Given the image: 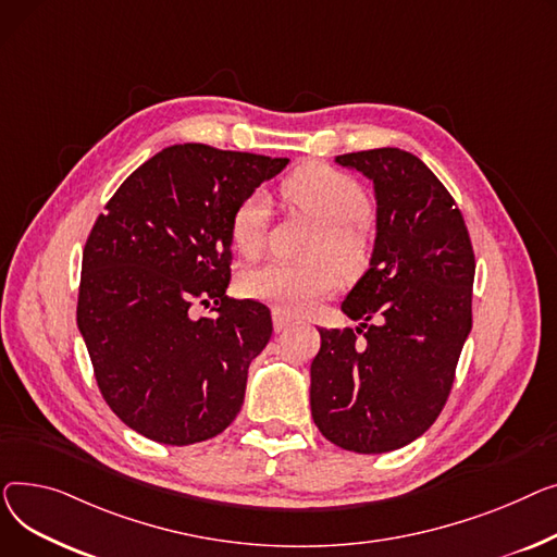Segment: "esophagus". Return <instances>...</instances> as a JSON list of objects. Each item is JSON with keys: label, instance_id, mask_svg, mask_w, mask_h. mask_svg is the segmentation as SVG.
<instances>
[{"label": "esophagus", "instance_id": "obj_1", "mask_svg": "<svg viewBox=\"0 0 557 557\" xmlns=\"http://www.w3.org/2000/svg\"><path fill=\"white\" fill-rule=\"evenodd\" d=\"M272 321H274V331L281 333V331H285L287 325L292 323V317H287V314L281 312V310H274V312H272Z\"/></svg>", "mask_w": 557, "mask_h": 557}]
</instances>
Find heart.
Returning a JSON list of instances; mask_svg holds the SVG:
<instances>
[{
    "instance_id": "obj_1",
    "label": "heart",
    "mask_w": 557,
    "mask_h": 557,
    "mask_svg": "<svg viewBox=\"0 0 557 557\" xmlns=\"http://www.w3.org/2000/svg\"><path fill=\"white\" fill-rule=\"evenodd\" d=\"M283 198L319 224L310 245L308 263L270 260L240 276L245 297L263 301L283 312L308 310L317 299L337 285V270L344 276L362 274L371 258V236L362 218L369 211L367 193L350 177L310 163L283 182ZM270 200L253 190L240 200L232 215V243L238 253L253 258L265 245Z\"/></svg>"
}]
</instances>
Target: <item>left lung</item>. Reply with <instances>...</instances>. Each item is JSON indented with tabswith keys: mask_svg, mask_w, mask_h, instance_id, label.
<instances>
[{
	"mask_svg": "<svg viewBox=\"0 0 557 557\" xmlns=\"http://www.w3.org/2000/svg\"><path fill=\"white\" fill-rule=\"evenodd\" d=\"M335 161L373 182L375 243L342 304L359 325L319 329L310 409L331 443L382 454L422 436L445 407L472 331L474 251L459 207L416 154L375 148Z\"/></svg>",
	"mask_w": 557,
	"mask_h": 557,
	"instance_id": "left-lung-1",
	"label": "left lung"
}]
</instances>
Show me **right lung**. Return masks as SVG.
I'll return each instance as SVG.
<instances>
[{
    "label": "right lung",
    "mask_w": 557,
    "mask_h": 557,
    "mask_svg": "<svg viewBox=\"0 0 557 557\" xmlns=\"http://www.w3.org/2000/svg\"><path fill=\"white\" fill-rule=\"evenodd\" d=\"M289 159L163 148L98 215L83 251L78 331L98 388L129 430L163 445L218 436L272 337L270 308L226 299L232 215ZM214 304L193 320L189 306Z\"/></svg>",
    "instance_id": "obj_1"
}]
</instances>
